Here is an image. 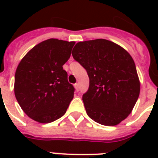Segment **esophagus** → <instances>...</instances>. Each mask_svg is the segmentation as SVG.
Segmentation results:
<instances>
[{"mask_svg":"<svg viewBox=\"0 0 158 158\" xmlns=\"http://www.w3.org/2000/svg\"><path fill=\"white\" fill-rule=\"evenodd\" d=\"M74 88H75V89H76L77 91H79V84H74Z\"/></svg>","mask_w":158,"mask_h":158,"instance_id":"34e87169","label":"esophagus"}]
</instances>
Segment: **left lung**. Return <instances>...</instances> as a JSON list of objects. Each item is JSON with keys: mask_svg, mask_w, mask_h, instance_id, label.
Listing matches in <instances>:
<instances>
[{"mask_svg": "<svg viewBox=\"0 0 158 158\" xmlns=\"http://www.w3.org/2000/svg\"><path fill=\"white\" fill-rule=\"evenodd\" d=\"M72 56L89 77V90L83 95L88 115L101 125L120 124L139 96V79L131 56L106 39L79 42Z\"/></svg>", "mask_w": 158, "mask_h": 158, "instance_id": "1", "label": "left lung"}]
</instances>
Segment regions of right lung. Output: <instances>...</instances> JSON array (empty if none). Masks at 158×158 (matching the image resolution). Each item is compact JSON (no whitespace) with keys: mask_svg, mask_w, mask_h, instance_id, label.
Wrapping results in <instances>:
<instances>
[{"mask_svg":"<svg viewBox=\"0 0 158 158\" xmlns=\"http://www.w3.org/2000/svg\"><path fill=\"white\" fill-rule=\"evenodd\" d=\"M74 42L50 38L23 57L15 75V95L22 110L38 123L52 122L64 115L74 98L63 65Z\"/></svg>","mask_w":158,"mask_h":158,"instance_id":"right-lung-1","label":"right lung"}]
</instances>
